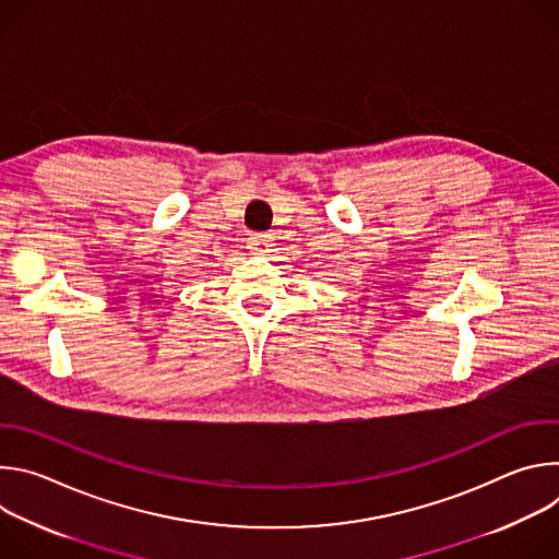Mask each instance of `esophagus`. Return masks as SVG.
I'll return each instance as SVG.
<instances>
[{"instance_id": "esophagus-1", "label": "esophagus", "mask_w": 559, "mask_h": 559, "mask_svg": "<svg viewBox=\"0 0 559 559\" xmlns=\"http://www.w3.org/2000/svg\"><path fill=\"white\" fill-rule=\"evenodd\" d=\"M248 248L254 254H267L272 252V238L267 234H252L248 238Z\"/></svg>"}]
</instances>
